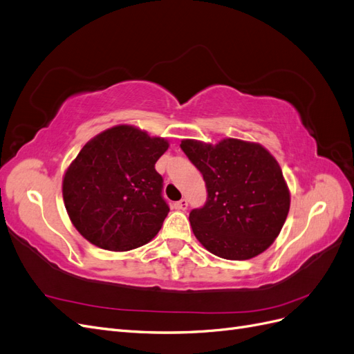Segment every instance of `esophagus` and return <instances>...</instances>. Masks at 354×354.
<instances>
[{"instance_id":"esophagus-1","label":"esophagus","mask_w":354,"mask_h":354,"mask_svg":"<svg viewBox=\"0 0 354 354\" xmlns=\"http://www.w3.org/2000/svg\"><path fill=\"white\" fill-rule=\"evenodd\" d=\"M174 207H176V209H180V211H185V209H187V207H189V201L187 199H180L178 202H176L174 203Z\"/></svg>"}]
</instances>
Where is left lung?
Returning a JSON list of instances; mask_svg holds the SVG:
<instances>
[{"label": "left lung", "mask_w": 354, "mask_h": 354, "mask_svg": "<svg viewBox=\"0 0 354 354\" xmlns=\"http://www.w3.org/2000/svg\"><path fill=\"white\" fill-rule=\"evenodd\" d=\"M203 177L207 202L189 214L198 241L226 260L261 254L279 234L289 192L276 159L260 145L224 138L218 145H180Z\"/></svg>", "instance_id": "left-lung-1"}]
</instances>
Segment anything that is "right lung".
<instances>
[{"label": "right lung", "mask_w": 354, "mask_h": 354, "mask_svg": "<svg viewBox=\"0 0 354 354\" xmlns=\"http://www.w3.org/2000/svg\"><path fill=\"white\" fill-rule=\"evenodd\" d=\"M165 138L118 125L85 145L63 178L71 221L93 245L130 251L151 241L168 216L164 178L155 169Z\"/></svg>", "instance_id": "add662e5"}]
</instances>
